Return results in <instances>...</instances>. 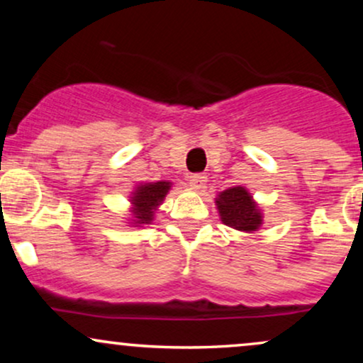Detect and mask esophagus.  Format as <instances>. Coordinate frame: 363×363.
I'll use <instances>...</instances> for the list:
<instances>
[{
	"label": "esophagus",
	"instance_id": "1",
	"mask_svg": "<svg viewBox=\"0 0 363 363\" xmlns=\"http://www.w3.org/2000/svg\"><path fill=\"white\" fill-rule=\"evenodd\" d=\"M205 184H206V176H203V174H193V176L189 177V186L196 191L203 189Z\"/></svg>",
	"mask_w": 363,
	"mask_h": 363
}]
</instances>
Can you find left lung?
<instances>
[{"label": "left lung", "instance_id": "obj_1", "mask_svg": "<svg viewBox=\"0 0 363 363\" xmlns=\"http://www.w3.org/2000/svg\"><path fill=\"white\" fill-rule=\"evenodd\" d=\"M215 205L222 223L239 232L254 234L264 222L261 206L244 186L228 187L218 193L215 198Z\"/></svg>", "mask_w": 363, "mask_h": 363}]
</instances>
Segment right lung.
I'll return each instance as SVG.
<instances>
[{"mask_svg":"<svg viewBox=\"0 0 363 363\" xmlns=\"http://www.w3.org/2000/svg\"><path fill=\"white\" fill-rule=\"evenodd\" d=\"M170 187H172V182L169 181L141 182V184H136L133 193L129 194L128 223L131 227H143V225L152 223L153 218H155L158 206L164 203Z\"/></svg>","mask_w":363,"mask_h":363,"instance_id":"obj_1","label":"right lung"}]
</instances>
